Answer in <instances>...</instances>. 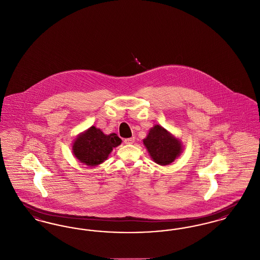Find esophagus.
<instances>
[{"instance_id": "esophagus-1", "label": "esophagus", "mask_w": 260, "mask_h": 260, "mask_svg": "<svg viewBox=\"0 0 260 260\" xmlns=\"http://www.w3.org/2000/svg\"><path fill=\"white\" fill-rule=\"evenodd\" d=\"M135 142V137H131V138H124V144H133Z\"/></svg>"}]
</instances>
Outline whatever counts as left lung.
<instances>
[{"mask_svg":"<svg viewBox=\"0 0 260 260\" xmlns=\"http://www.w3.org/2000/svg\"><path fill=\"white\" fill-rule=\"evenodd\" d=\"M143 143L151 158L161 166L173 162L182 150L180 141L159 124L150 129L147 137L143 139Z\"/></svg>","mask_w":260,"mask_h":260,"instance_id":"obj_1","label":"left lung"}]
</instances>
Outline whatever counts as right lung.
Returning a JSON list of instances; mask_svg holds the SVG:
<instances>
[{"label":"right lung","mask_w":260,"mask_h":260,"mask_svg":"<svg viewBox=\"0 0 260 260\" xmlns=\"http://www.w3.org/2000/svg\"><path fill=\"white\" fill-rule=\"evenodd\" d=\"M122 142L116 134L104 135L99 128L91 126L76 138L73 143L75 157L87 166H98L105 161L112 150Z\"/></svg>","instance_id":"add662e5"}]
</instances>
